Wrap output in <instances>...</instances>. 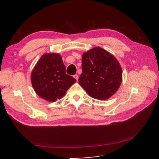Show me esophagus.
Segmentation results:
<instances>
[{
  "mask_svg": "<svg viewBox=\"0 0 159 159\" xmlns=\"http://www.w3.org/2000/svg\"><path fill=\"white\" fill-rule=\"evenodd\" d=\"M74 79H76V80H78V79H79V76H78L77 74H75V75H74Z\"/></svg>",
  "mask_w": 159,
  "mask_h": 159,
  "instance_id": "1",
  "label": "esophagus"
}]
</instances>
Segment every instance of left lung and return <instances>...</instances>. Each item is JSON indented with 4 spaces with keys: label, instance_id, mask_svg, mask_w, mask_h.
<instances>
[{
    "label": "left lung",
    "instance_id": "8db88e82",
    "mask_svg": "<svg viewBox=\"0 0 159 159\" xmlns=\"http://www.w3.org/2000/svg\"><path fill=\"white\" fill-rule=\"evenodd\" d=\"M122 80V70L117 59L104 49L95 47L84 52L80 85L95 99H109Z\"/></svg>",
    "mask_w": 159,
    "mask_h": 159
}]
</instances>
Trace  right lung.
I'll use <instances>...</instances> for the list:
<instances>
[{
	"mask_svg": "<svg viewBox=\"0 0 159 159\" xmlns=\"http://www.w3.org/2000/svg\"><path fill=\"white\" fill-rule=\"evenodd\" d=\"M31 79L36 93L49 102L62 98L76 81L66 73L62 57L56 53H46L41 57L32 71Z\"/></svg>",
	"mask_w": 159,
	"mask_h": 159,
	"instance_id": "1",
	"label": "right lung"
}]
</instances>
